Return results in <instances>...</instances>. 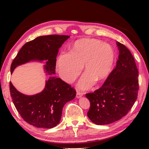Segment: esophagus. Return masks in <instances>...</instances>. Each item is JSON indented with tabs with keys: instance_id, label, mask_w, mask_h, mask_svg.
Wrapping results in <instances>:
<instances>
[{
	"instance_id": "esophagus-1",
	"label": "esophagus",
	"mask_w": 149,
	"mask_h": 149,
	"mask_svg": "<svg viewBox=\"0 0 149 149\" xmlns=\"http://www.w3.org/2000/svg\"><path fill=\"white\" fill-rule=\"evenodd\" d=\"M83 95V93L82 92H80L79 91H77V93H76V97L77 98H79L81 97H82Z\"/></svg>"
}]
</instances>
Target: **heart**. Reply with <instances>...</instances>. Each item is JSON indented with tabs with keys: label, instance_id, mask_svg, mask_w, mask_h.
Segmentation results:
<instances>
[{
	"label": "heart",
	"instance_id": "heart-1",
	"mask_svg": "<svg viewBox=\"0 0 149 149\" xmlns=\"http://www.w3.org/2000/svg\"><path fill=\"white\" fill-rule=\"evenodd\" d=\"M115 61V52L110 45L95 39H80L70 49V53H61L58 57L56 66L65 81L72 83L79 75L83 65L86 71L79 86L86 89L95 81L107 78Z\"/></svg>",
	"mask_w": 149,
	"mask_h": 149
}]
</instances>
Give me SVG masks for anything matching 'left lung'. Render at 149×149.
Listing matches in <instances>:
<instances>
[{
  "mask_svg": "<svg viewBox=\"0 0 149 149\" xmlns=\"http://www.w3.org/2000/svg\"><path fill=\"white\" fill-rule=\"evenodd\" d=\"M116 44L119 55L116 68L100 88L86 94L90 102L88 117L97 125L119 120L131 109L137 98L138 70L134 58L123 44Z\"/></svg>",
  "mask_w": 149,
  "mask_h": 149,
  "instance_id": "obj_1",
  "label": "left lung"
}]
</instances>
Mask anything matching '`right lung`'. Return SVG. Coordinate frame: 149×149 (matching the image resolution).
<instances>
[{"label":"right lung","instance_id":"add662e5","mask_svg":"<svg viewBox=\"0 0 149 149\" xmlns=\"http://www.w3.org/2000/svg\"><path fill=\"white\" fill-rule=\"evenodd\" d=\"M68 38V35H58L36 38L22 47L11 65L12 73L17 66L30 61H45L47 74L52 75L46 81L43 91L32 96L19 92L10 82V96L17 111L25 122L37 127L51 129L56 126L61 120L63 107L76 96L73 88L53 75L58 50Z\"/></svg>","mask_w":149,"mask_h":149}]
</instances>
